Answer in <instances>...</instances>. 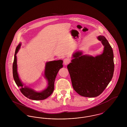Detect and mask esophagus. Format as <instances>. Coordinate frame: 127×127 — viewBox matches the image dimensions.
<instances>
[{"mask_svg": "<svg viewBox=\"0 0 127 127\" xmlns=\"http://www.w3.org/2000/svg\"><path fill=\"white\" fill-rule=\"evenodd\" d=\"M70 62V61L68 59H65L63 61V63L65 65H67Z\"/></svg>", "mask_w": 127, "mask_h": 127, "instance_id": "obj_1", "label": "esophagus"}]
</instances>
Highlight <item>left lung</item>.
<instances>
[{"mask_svg": "<svg viewBox=\"0 0 127 127\" xmlns=\"http://www.w3.org/2000/svg\"><path fill=\"white\" fill-rule=\"evenodd\" d=\"M103 46V52L95 57L83 55L77 51L72 55L67 66L73 88L79 95L97 97L107 87L113 76L114 55L108 41L103 36H97Z\"/></svg>", "mask_w": 127, "mask_h": 127, "instance_id": "left-lung-1", "label": "left lung"}]
</instances>
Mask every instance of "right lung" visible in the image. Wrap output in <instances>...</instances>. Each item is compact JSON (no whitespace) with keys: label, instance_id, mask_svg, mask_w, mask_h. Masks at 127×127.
I'll return each instance as SVG.
<instances>
[{"label":"right lung","instance_id":"add662e5","mask_svg":"<svg viewBox=\"0 0 127 127\" xmlns=\"http://www.w3.org/2000/svg\"><path fill=\"white\" fill-rule=\"evenodd\" d=\"M21 44L19 43L16 48L14 55V60L13 64V78L18 87L20 88V91L25 97L30 99L39 100H43L53 93L54 90V82L56 77L59 70L63 67V61H51L47 62L45 65L44 70V77L48 81L47 87L41 91H36L34 89L25 86L19 78L17 70V59L16 55L20 48Z\"/></svg>","mask_w":127,"mask_h":127}]
</instances>
